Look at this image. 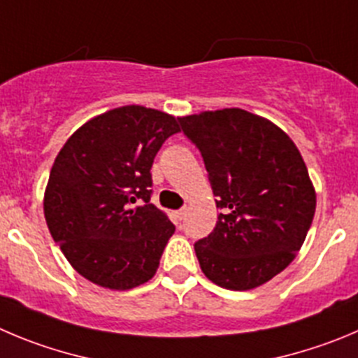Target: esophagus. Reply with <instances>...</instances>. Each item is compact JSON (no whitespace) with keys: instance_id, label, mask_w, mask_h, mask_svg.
<instances>
[{"instance_id":"esophagus-1","label":"esophagus","mask_w":358,"mask_h":358,"mask_svg":"<svg viewBox=\"0 0 358 358\" xmlns=\"http://www.w3.org/2000/svg\"><path fill=\"white\" fill-rule=\"evenodd\" d=\"M185 213H187V206H185V208H182V210H178V212H176V219L182 220L183 217H185Z\"/></svg>"}]
</instances>
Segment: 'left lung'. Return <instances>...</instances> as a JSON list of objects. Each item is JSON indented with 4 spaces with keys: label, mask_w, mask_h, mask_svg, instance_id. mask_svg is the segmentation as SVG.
Wrapping results in <instances>:
<instances>
[{
    "label": "left lung",
    "mask_w": 358,
    "mask_h": 358,
    "mask_svg": "<svg viewBox=\"0 0 358 358\" xmlns=\"http://www.w3.org/2000/svg\"><path fill=\"white\" fill-rule=\"evenodd\" d=\"M201 152L219 213L196 242L203 273L233 292L265 285L295 259L316 210V190L288 134L240 108L180 118Z\"/></svg>",
    "instance_id": "8db88e82"
}]
</instances>
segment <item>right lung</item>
<instances>
[{
    "mask_svg": "<svg viewBox=\"0 0 358 358\" xmlns=\"http://www.w3.org/2000/svg\"><path fill=\"white\" fill-rule=\"evenodd\" d=\"M178 120L145 106L109 109L56 155L43 215L72 268L93 285L125 292L155 275L175 226L150 203V169L162 143L180 132Z\"/></svg>",
    "mask_w": 358,
    "mask_h": 358,
    "instance_id": "right-lung-1",
    "label": "right lung"
}]
</instances>
